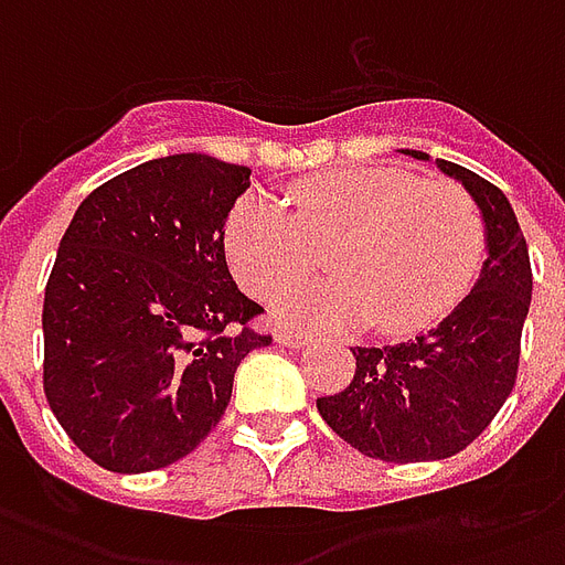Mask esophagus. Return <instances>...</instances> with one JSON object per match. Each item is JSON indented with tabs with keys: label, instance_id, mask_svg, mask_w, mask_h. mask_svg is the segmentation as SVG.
<instances>
[{
	"label": "esophagus",
	"instance_id": "1",
	"mask_svg": "<svg viewBox=\"0 0 565 565\" xmlns=\"http://www.w3.org/2000/svg\"><path fill=\"white\" fill-rule=\"evenodd\" d=\"M274 340L282 345H291V349H298V345H303V340H307V337H300V333H295V331H277L274 333Z\"/></svg>",
	"mask_w": 565,
	"mask_h": 565
}]
</instances>
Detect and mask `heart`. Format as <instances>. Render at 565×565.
<instances>
[{
	"label": "heart",
	"mask_w": 565,
	"mask_h": 565,
	"mask_svg": "<svg viewBox=\"0 0 565 565\" xmlns=\"http://www.w3.org/2000/svg\"><path fill=\"white\" fill-rule=\"evenodd\" d=\"M328 253L337 277L295 282L274 300L282 328L415 333L463 298L484 255L476 198L451 180L401 168H340L303 180L291 213L262 195L237 201L225 255L249 295L267 298L307 277Z\"/></svg>",
	"instance_id": "obj_1"
}]
</instances>
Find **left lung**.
Listing matches in <instances>:
<instances>
[{"label": "left lung", "instance_id": "obj_1", "mask_svg": "<svg viewBox=\"0 0 565 565\" xmlns=\"http://www.w3.org/2000/svg\"><path fill=\"white\" fill-rule=\"evenodd\" d=\"M436 164L463 183L484 216L488 258L479 282L434 331L382 349L355 345L352 382L316 401L343 443L391 463L443 460L484 434L514 388L533 295L530 253L509 198L463 164Z\"/></svg>", "mask_w": 565, "mask_h": 565}]
</instances>
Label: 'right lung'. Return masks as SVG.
Returning <instances> with one entry per match:
<instances>
[{"label": "right lung", "instance_id": "1", "mask_svg": "<svg viewBox=\"0 0 565 565\" xmlns=\"http://www.w3.org/2000/svg\"><path fill=\"white\" fill-rule=\"evenodd\" d=\"M249 168L180 152L84 198L44 288V394L93 463L150 472L195 451L270 333L225 262Z\"/></svg>", "mask_w": 565, "mask_h": 565}]
</instances>
